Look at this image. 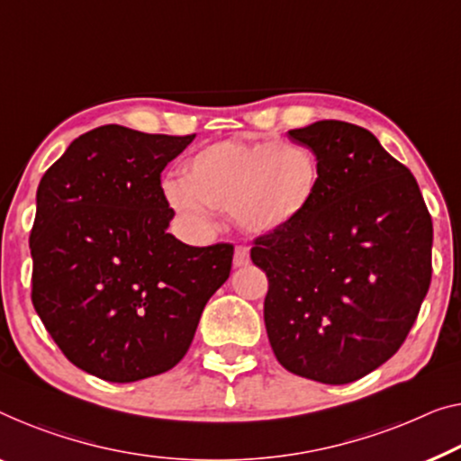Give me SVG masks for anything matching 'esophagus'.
Here are the masks:
<instances>
[{
  "label": "esophagus",
  "mask_w": 461,
  "mask_h": 461,
  "mask_svg": "<svg viewBox=\"0 0 461 461\" xmlns=\"http://www.w3.org/2000/svg\"><path fill=\"white\" fill-rule=\"evenodd\" d=\"M250 263V249L249 246H238L236 252H233V267H246Z\"/></svg>",
  "instance_id": "34e87169"
}]
</instances>
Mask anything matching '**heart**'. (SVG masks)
I'll list each match as a JSON object with an SVG mask.
<instances>
[{"label": "heart", "mask_w": 461, "mask_h": 461, "mask_svg": "<svg viewBox=\"0 0 461 461\" xmlns=\"http://www.w3.org/2000/svg\"><path fill=\"white\" fill-rule=\"evenodd\" d=\"M319 186V159L304 144L223 140L192 155L182 180H169L163 194L198 231L212 228L217 209L230 211L242 231L269 236L298 223Z\"/></svg>", "instance_id": "1"}]
</instances>
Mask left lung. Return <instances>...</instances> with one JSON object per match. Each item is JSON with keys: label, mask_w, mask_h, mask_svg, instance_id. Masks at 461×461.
Instances as JSON below:
<instances>
[{"label": "left lung", "mask_w": 461, "mask_h": 461, "mask_svg": "<svg viewBox=\"0 0 461 461\" xmlns=\"http://www.w3.org/2000/svg\"><path fill=\"white\" fill-rule=\"evenodd\" d=\"M317 155L311 211L250 250L267 273L265 327L279 364L346 384L387 362L430 285L432 221L416 177L375 134L321 120L290 130Z\"/></svg>", "instance_id": "obj_1"}]
</instances>
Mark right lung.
<instances>
[{
	"instance_id": "right-lung-1",
	"label": "right lung",
	"mask_w": 461,
	"mask_h": 461,
	"mask_svg": "<svg viewBox=\"0 0 461 461\" xmlns=\"http://www.w3.org/2000/svg\"><path fill=\"white\" fill-rule=\"evenodd\" d=\"M192 136L109 123L78 136L37 188L32 304L74 366L109 383L174 368L233 246L196 249L167 233L161 171Z\"/></svg>"
}]
</instances>
